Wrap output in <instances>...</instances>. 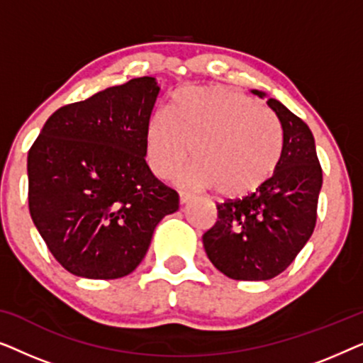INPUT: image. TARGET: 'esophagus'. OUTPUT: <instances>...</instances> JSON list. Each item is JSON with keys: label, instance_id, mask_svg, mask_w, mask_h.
<instances>
[{"label": "esophagus", "instance_id": "34e87169", "mask_svg": "<svg viewBox=\"0 0 363 363\" xmlns=\"http://www.w3.org/2000/svg\"><path fill=\"white\" fill-rule=\"evenodd\" d=\"M193 198V195L191 193H188V191H180V203L182 205H185V203H188Z\"/></svg>", "mask_w": 363, "mask_h": 363}]
</instances>
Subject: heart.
Returning <instances> with one entry per match:
<instances>
[{
    "mask_svg": "<svg viewBox=\"0 0 363 363\" xmlns=\"http://www.w3.org/2000/svg\"><path fill=\"white\" fill-rule=\"evenodd\" d=\"M188 147L196 165L186 182L238 198L274 173L281 133L271 113L245 94L220 86L186 87L173 96L170 112H157L148 121V165L160 178L177 175L188 160Z\"/></svg>",
    "mask_w": 363,
    "mask_h": 363,
    "instance_id": "heart-1",
    "label": "heart"
}]
</instances>
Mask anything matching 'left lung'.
<instances>
[{
  "label": "left lung",
  "mask_w": 363,
  "mask_h": 363,
  "mask_svg": "<svg viewBox=\"0 0 363 363\" xmlns=\"http://www.w3.org/2000/svg\"><path fill=\"white\" fill-rule=\"evenodd\" d=\"M267 106L281 123L279 163L255 193L218 203V221L203 235L213 266L236 281H267L286 271L317 220L322 168L311 128L276 99Z\"/></svg>",
  "instance_id": "left-lung-1"
}]
</instances>
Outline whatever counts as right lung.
Listing matches in <instances>:
<instances>
[{
  "instance_id": "obj_1",
  "label": "right lung",
  "mask_w": 363,
  "mask_h": 363,
  "mask_svg": "<svg viewBox=\"0 0 363 363\" xmlns=\"http://www.w3.org/2000/svg\"><path fill=\"white\" fill-rule=\"evenodd\" d=\"M160 87L137 77L57 108L28 153L34 226L64 269L118 279L145 257L178 193L145 162V130Z\"/></svg>"
}]
</instances>
